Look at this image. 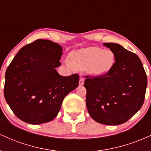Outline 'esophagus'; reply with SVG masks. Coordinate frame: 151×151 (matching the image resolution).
<instances>
[{"instance_id": "esophagus-1", "label": "esophagus", "mask_w": 151, "mask_h": 151, "mask_svg": "<svg viewBox=\"0 0 151 151\" xmlns=\"http://www.w3.org/2000/svg\"><path fill=\"white\" fill-rule=\"evenodd\" d=\"M84 78L81 77L80 79H79V85H80V86H81V85H83V84H84Z\"/></svg>"}]
</instances>
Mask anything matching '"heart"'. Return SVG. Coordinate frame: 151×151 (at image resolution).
<instances>
[{
    "label": "heart",
    "instance_id": "heart-1",
    "mask_svg": "<svg viewBox=\"0 0 151 151\" xmlns=\"http://www.w3.org/2000/svg\"><path fill=\"white\" fill-rule=\"evenodd\" d=\"M116 55L113 50H103L98 47H89L70 54V61L66 60L68 67L76 70H86L92 75H104L113 69Z\"/></svg>",
    "mask_w": 151,
    "mask_h": 151
}]
</instances>
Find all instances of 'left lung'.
I'll return each instance as SVG.
<instances>
[{"mask_svg":"<svg viewBox=\"0 0 151 151\" xmlns=\"http://www.w3.org/2000/svg\"><path fill=\"white\" fill-rule=\"evenodd\" d=\"M116 55L109 73L86 76V104L91 118L105 125L124 124L141 108L145 99L147 76L139 58L116 43H104Z\"/></svg>","mask_w":151,"mask_h":151,"instance_id":"obj_1","label":"left lung"}]
</instances>
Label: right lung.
<instances>
[{
    "label": "right lung",
    "instance_id": "add662e5",
    "mask_svg": "<svg viewBox=\"0 0 151 151\" xmlns=\"http://www.w3.org/2000/svg\"><path fill=\"white\" fill-rule=\"evenodd\" d=\"M62 47L38 39L18 51L7 68L4 96L18 119L30 124L49 122L57 116L64 98L79 85V76L62 77Z\"/></svg>",
    "mask_w": 151,
    "mask_h": 151
}]
</instances>
